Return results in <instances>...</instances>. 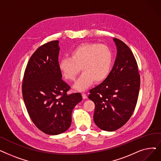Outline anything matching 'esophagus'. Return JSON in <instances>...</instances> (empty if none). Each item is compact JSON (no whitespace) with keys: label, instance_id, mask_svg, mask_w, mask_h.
I'll return each mask as SVG.
<instances>
[{"label":"esophagus","instance_id":"esophagus-1","mask_svg":"<svg viewBox=\"0 0 161 161\" xmlns=\"http://www.w3.org/2000/svg\"><path fill=\"white\" fill-rule=\"evenodd\" d=\"M82 97H83V99H86V98L87 97V94L85 93H82Z\"/></svg>","mask_w":161,"mask_h":161}]
</instances>
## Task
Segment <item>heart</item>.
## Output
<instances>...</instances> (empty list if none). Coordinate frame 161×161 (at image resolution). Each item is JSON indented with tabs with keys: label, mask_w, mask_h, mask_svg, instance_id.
<instances>
[{
	"label": "heart",
	"mask_w": 161,
	"mask_h": 161,
	"mask_svg": "<svg viewBox=\"0 0 161 161\" xmlns=\"http://www.w3.org/2000/svg\"><path fill=\"white\" fill-rule=\"evenodd\" d=\"M113 55L107 45L95 43H82L70 53V57L60 60L59 68L68 81H74L81 70L83 72L76 81L74 88L84 90L93 81L101 82L110 74Z\"/></svg>",
	"instance_id": "b5f03b06"
}]
</instances>
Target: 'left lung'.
Wrapping results in <instances>:
<instances>
[{
    "mask_svg": "<svg viewBox=\"0 0 161 161\" xmlns=\"http://www.w3.org/2000/svg\"><path fill=\"white\" fill-rule=\"evenodd\" d=\"M117 56L114 66L103 83L89 91L95 103L94 122L104 131H115L126 123L135 110L140 87L137 61L129 47L114 38Z\"/></svg>",
    "mask_w": 161,
    "mask_h": 161,
    "instance_id": "left-lung-1",
    "label": "left lung"
}]
</instances>
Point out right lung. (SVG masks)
I'll use <instances>...</instances> for the list:
<instances>
[{
    "instance_id": "obj_1",
    "label": "right lung",
    "mask_w": 161,
    "mask_h": 161,
    "mask_svg": "<svg viewBox=\"0 0 161 161\" xmlns=\"http://www.w3.org/2000/svg\"><path fill=\"white\" fill-rule=\"evenodd\" d=\"M58 41L40 46L27 62L22 82V95L27 113L45 134L57 135L70 126L72 112L82 99L62 80Z\"/></svg>"
}]
</instances>
